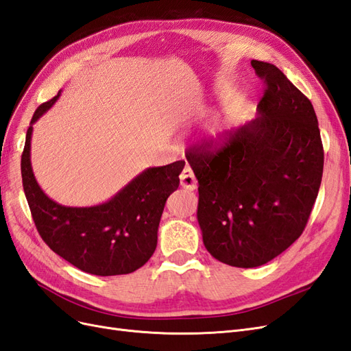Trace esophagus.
<instances>
[{"instance_id":"1","label":"esophagus","mask_w":351,"mask_h":351,"mask_svg":"<svg viewBox=\"0 0 351 351\" xmlns=\"http://www.w3.org/2000/svg\"><path fill=\"white\" fill-rule=\"evenodd\" d=\"M180 184H182V187H184L187 190H195L197 187V180L192 171V168H190L189 165H186L183 168L182 174H180Z\"/></svg>"}]
</instances>
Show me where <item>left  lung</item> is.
<instances>
[{
	"label": "left lung",
	"mask_w": 351,
	"mask_h": 351,
	"mask_svg": "<svg viewBox=\"0 0 351 351\" xmlns=\"http://www.w3.org/2000/svg\"><path fill=\"white\" fill-rule=\"evenodd\" d=\"M252 67L267 86L259 115L221 145L206 141L186 154L205 247L237 268L261 267L302 236L324 171L312 102L274 64L252 60Z\"/></svg>",
	"instance_id": "obj_1"
}]
</instances>
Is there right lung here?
Segmentation results:
<instances>
[{"label":"right lung","instance_id":"1","mask_svg":"<svg viewBox=\"0 0 351 351\" xmlns=\"http://www.w3.org/2000/svg\"><path fill=\"white\" fill-rule=\"evenodd\" d=\"M57 97L39 105L32 117L22 154V180L32 218L49 249L83 272L110 277L130 274L156 249L158 227L168 196L180 184L184 161L147 168L105 204L62 206L49 199L35 180L30 164L34 124Z\"/></svg>","mask_w":351,"mask_h":351}]
</instances>
